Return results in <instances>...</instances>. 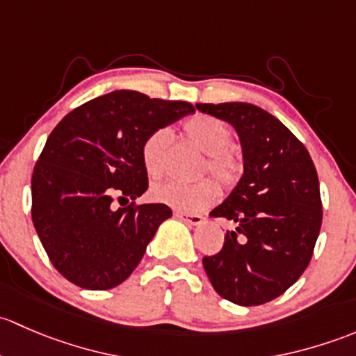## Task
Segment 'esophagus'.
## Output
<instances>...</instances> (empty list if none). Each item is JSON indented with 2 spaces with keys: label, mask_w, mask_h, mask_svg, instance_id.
<instances>
[{
  "label": "esophagus",
  "mask_w": 356,
  "mask_h": 356,
  "mask_svg": "<svg viewBox=\"0 0 356 356\" xmlns=\"http://www.w3.org/2000/svg\"><path fill=\"white\" fill-rule=\"evenodd\" d=\"M175 216H177L178 219H181V221H185L186 225H190V226H199L204 222V218L200 214H188V212L175 211Z\"/></svg>",
  "instance_id": "obj_1"
}]
</instances>
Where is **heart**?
Instances as JSON below:
<instances>
[{"instance_id":"obj_1","label":"heart","mask_w":356,"mask_h":356,"mask_svg":"<svg viewBox=\"0 0 356 356\" xmlns=\"http://www.w3.org/2000/svg\"><path fill=\"white\" fill-rule=\"evenodd\" d=\"M183 134L188 142H192L205 154L200 173H211L225 188L236 185L243 173V159L240 152L232 147L233 131L228 123L211 115H195L183 124ZM170 142L171 131L168 128H157L142 142V163L145 171L152 177L163 175ZM149 193L152 200L170 205L179 212H197L214 202L219 195V190L209 178L190 185L166 179V181L154 183Z\"/></svg>"}]
</instances>
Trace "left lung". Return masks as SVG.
<instances>
[{
  "label": "left lung",
  "instance_id": "left-lung-1",
  "mask_svg": "<svg viewBox=\"0 0 356 356\" xmlns=\"http://www.w3.org/2000/svg\"><path fill=\"white\" fill-rule=\"evenodd\" d=\"M232 123L243 149V177L212 218L236 222L204 269L218 295L236 305H262L296 283L312 259L322 225L314 161L270 113L247 102L197 104Z\"/></svg>",
  "mask_w": 356,
  "mask_h": 356
}]
</instances>
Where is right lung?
Segmentation results:
<instances>
[{"label": "right lung", "instance_id": "add662e5", "mask_svg": "<svg viewBox=\"0 0 356 356\" xmlns=\"http://www.w3.org/2000/svg\"><path fill=\"white\" fill-rule=\"evenodd\" d=\"M195 113L190 102L115 90L70 111L47 137L32 173V222L58 273L86 289L123 283L164 219L166 204H140L149 134ZM130 198L127 208L114 200Z\"/></svg>", "mask_w": 356, "mask_h": 356}]
</instances>
